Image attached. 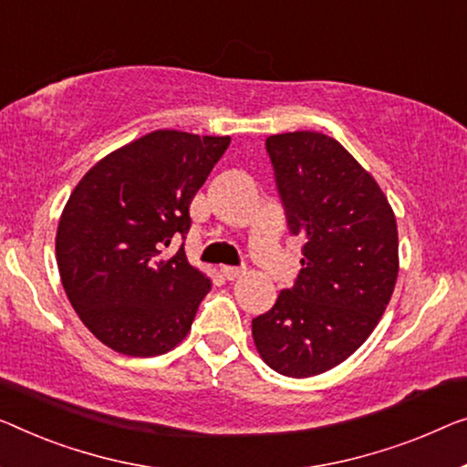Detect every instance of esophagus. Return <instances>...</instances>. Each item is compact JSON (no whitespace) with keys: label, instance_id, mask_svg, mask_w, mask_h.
I'll use <instances>...</instances> for the list:
<instances>
[{"label":"esophagus","instance_id":"obj_1","mask_svg":"<svg viewBox=\"0 0 467 467\" xmlns=\"http://www.w3.org/2000/svg\"><path fill=\"white\" fill-rule=\"evenodd\" d=\"M220 273H222V276H226L228 281H234V278H239L243 273H245V270L236 268V266H222Z\"/></svg>","mask_w":467,"mask_h":467}]
</instances>
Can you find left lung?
Here are the masks:
<instances>
[{
	"label": "left lung",
	"instance_id": "1",
	"mask_svg": "<svg viewBox=\"0 0 467 467\" xmlns=\"http://www.w3.org/2000/svg\"><path fill=\"white\" fill-rule=\"evenodd\" d=\"M291 234H300L294 287L252 321L260 357L276 373L310 378L357 352L379 323L399 276V231L371 173L333 138H266Z\"/></svg>",
	"mask_w": 467,
	"mask_h": 467
}]
</instances>
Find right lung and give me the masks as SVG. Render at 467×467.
Masks as SVG:
<instances>
[{
	"label": "right lung",
	"mask_w": 467,
	"mask_h": 467,
	"mask_svg": "<svg viewBox=\"0 0 467 467\" xmlns=\"http://www.w3.org/2000/svg\"><path fill=\"white\" fill-rule=\"evenodd\" d=\"M228 136L157 130L96 163L68 197L56 233L62 287L83 325L128 357H157L189 333L212 283L184 243L191 201Z\"/></svg>",
	"instance_id": "obj_1"
}]
</instances>
